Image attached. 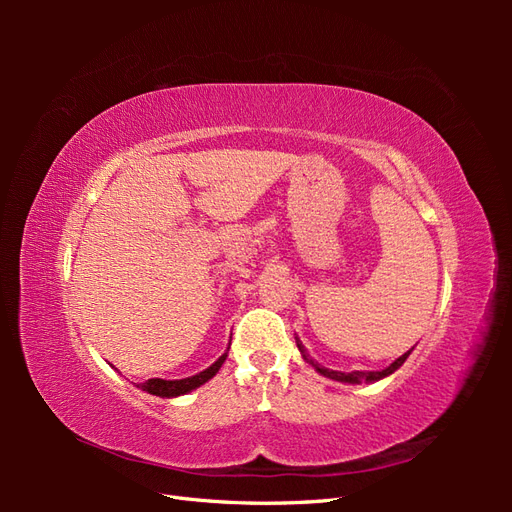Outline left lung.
<instances>
[{
    "mask_svg": "<svg viewBox=\"0 0 512 512\" xmlns=\"http://www.w3.org/2000/svg\"><path fill=\"white\" fill-rule=\"evenodd\" d=\"M297 348L301 350V354H303V359L312 365L318 374H322V376H327V378H331V380H337V382H348V384H361V382H378V380H382V378H386V376H391L393 371H397L401 365L406 363V359L410 356V352L412 350H408L406 354H401L399 359H395L389 367H384V369H380V371H350V374H346V371H333V369H327V367H322L320 363H316L312 356L307 354V350H305V346L301 344V339L297 337Z\"/></svg>",
    "mask_w": 512,
    "mask_h": 512,
    "instance_id": "8db88e82",
    "label": "left lung"
}]
</instances>
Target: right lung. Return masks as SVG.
Wrapping results in <instances>:
<instances>
[{
  "label": "right lung",
  "mask_w": 512,
  "mask_h": 512,
  "mask_svg": "<svg viewBox=\"0 0 512 512\" xmlns=\"http://www.w3.org/2000/svg\"><path fill=\"white\" fill-rule=\"evenodd\" d=\"M228 352H224L218 361H215L211 367H207L205 371H200V374L196 376H190V378H183V380H162V378H151L147 382H141L138 384V389H143L151 395H158V397H179V395H185L190 393L194 389H198L200 384L209 382L215 374H218L222 363L226 361Z\"/></svg>",
  "instance_id": "obj_1"
}]
</instances>
